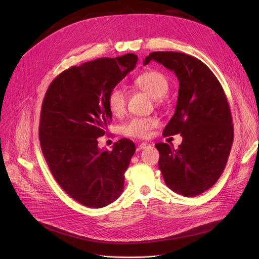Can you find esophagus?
<instances>
[{"label":"esophagus","mask_w":259,"mask_h":259,"mask_svg":"<svg viewBox=\"0 0 259 259\" xmlns=\"http://www.w3.org/2000/svg\"><path fill=\"white\" fill-rule=\"evenodd\" d=\"M148 147H150V144H148V143H142L141 145H140V149H146V148H148Z\"/></svg>","instance_id":"obj_1"}]
</instances>
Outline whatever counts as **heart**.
<instances>
[{"mask_svg":"<svg viewBox=\"0 0 259 259\" xmlns=\"http://www.w3.org/2000/svg\"><path fill=\"white\" fill-rule=\"evenodd\" d=\"M134 85L142 89L146 93L160 102L161 98L169 90V80L167 76L158 70L145 71L133 79ZM107 104L110 112L115 116H120L126 110L127 93L126 91L115 86L108 93ZM158 125V120L155 117H132L122 126V133L130 138L146 139L150 137L152 129Z\"/></svg>","mask_w":259,"mask_h":259,"instance_id":"heart-1","label":"heart"}]
</instances>
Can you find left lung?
I'll use <instances>...</instances> for the list:
<instances>
[{
	"label": "left lung",
	"mask_w": 259,
	"mask_h": 259,
	"mask_svg": "<svg viewBox=\"0 0 259 259\" xmlns=\"http://www.w3.org/2000/svg\"><path fill=\"white\" fill-rule=\"evenodd\" d=\"M174 71L180 81L175 113L162 135L181 134L178 149L157 143L158 168L172 191L192 197L221 178L230 155L234 129L220 80L200 60L174 51L151 52L145 59Z\"/></svg>",
	"instance_id": "left-lung-1"
}]
</instances>
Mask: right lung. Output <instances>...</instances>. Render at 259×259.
Masks as SVG:
<instances>
[{
  "label": "right lung",
  "instance_id": "obj_1",
  "mask_svg": "<svg viewBox=\"0 0 259 259\" xmlns=\"http://www.w3.org/2000/svg\"><path fill=\"white\" fill-rule=\"evenodd\" d=\"M138 56L127 53L72 66L49 85L40 110L38 138L47 165L64 191L89 208H103L124 190L135 145L121 139L101 150L112 114L108 93L134 69Z\"/></svg>",
  "mask_w": 259,
  "mask_h": 259
}]
</instances>
